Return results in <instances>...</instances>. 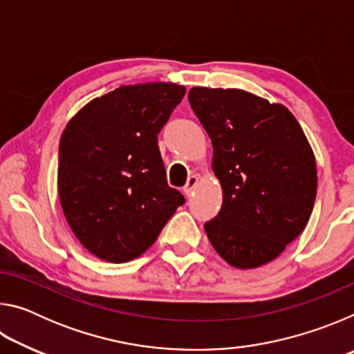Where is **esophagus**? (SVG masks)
<instances>
[{
    "instance_id": "34e87169",
    "label": "esophagus",
    "mask_w": 354,
    "mask_h": 354,
    "mask_svg": "<svg viewBox=\"0 0 354 354\" xmlns=\"http://www.w3.org/2000/svg\"><path fill=\"white\" fill-rule=\"evenodd\" d=\"M196 184H198V176L196 175H192V176H189V179H187V183H185V185L183 187V192L187 196H190L192 194H194V190H195V187H196Z\"/></svg>"
}]
</instances>
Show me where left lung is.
Listing matches in <instances>:
<instances>
[{"label":"left lung","instance_id":"obj_1","mask_svg":"<svg viewBox=\"0 0 354 354\" xmlns=\"http://www.w3.org/2000/svg\"><path fill=\"white\" fill-rule=\"evenodd\" d=\"M189 101L211 137L223 192L205 223L214 250L236 268L268 263L306 227L317 195L315 156L286 106L242 88L192 87Z\"/></svg>","mask_w":354,"mask_h":354}]
</instances>
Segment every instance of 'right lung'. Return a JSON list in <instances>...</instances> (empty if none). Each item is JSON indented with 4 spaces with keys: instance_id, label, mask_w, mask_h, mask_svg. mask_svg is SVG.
<instances>
[{
    "instance_id": "obj_1",
    "label": "right lung",
    "mask_w": 354,
    "mask_h": 354,
    "mask_svg": "<svg viewBox=\"0 0 354 354\" xmlns=\"http://www.w3.org/2000/svg\"><path fill=\"white\" fill-rule=\"evenodd\" d=\"M173 82L120 86L81 107L59 143L65 218L98 259L129 262L151 247L184 196L167 184L158 134L181 103Z\"/></svg>"
}]
</instances>
